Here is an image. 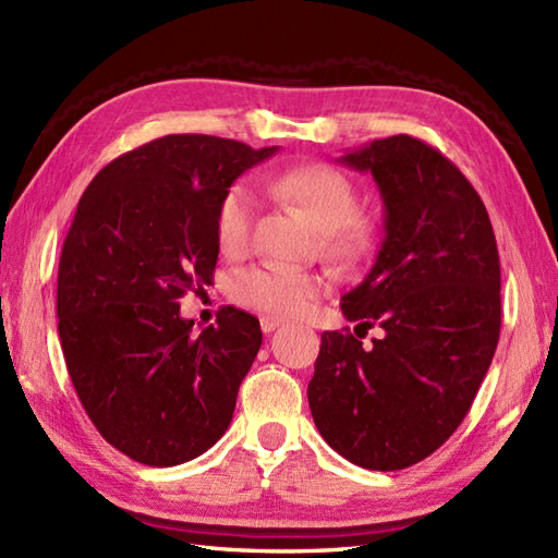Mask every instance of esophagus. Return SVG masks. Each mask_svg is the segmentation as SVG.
I'll use <instances>...</instances> for the list:
<instances>
[{
    "label": "esophagus",
    "instance_id": "esophagus-1",
    "mask_svg": "<svg viewBox=\"0 0 558 558\" xmlns=\"http://www.w3.org/2000/svg\"><path fill=\"white\" fill-rule=\"evenodd\" d=\"M280 324L282 322L276 316H260V330H264V333H272V330H276Z\"/></svg>",
    "mask_w": 558,
    "mask_h": 558
}]
</instances>
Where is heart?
<instances>
[{
  "label": "heart",
  "mask_w": 558,
  "mask_h": 558,
  "mask_svg": "<svg viewBox=\"0 0 558 558\" xmlns=\"http://www.w3.org/2000/svg\"><path fill=\"white\" fill-rule=\"evenodd\" d=\"M278 198L300 206L324 232V252L338 264H360L378 240V222L360 213L357 186L330 165L316 162L280 172L268 182ZM258 198L252 184L236 182L222 194L216 210V236L225 254H242L252 240ZM326 280L306 270L282 266H252L236 270L230 282L232 298L252 310L292 316L304 312Z\"/></svg>",
  "instance_id": "1"
}]
</instances>
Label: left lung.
<instances>
[{
    "label": "left lung",
    "instance_id": "left-lung-1",
    "mask_svg": "<svg viewBox=\"0 0 558 558\" xmlns=\"http://www.w3.org/2000/svg\"><path fill=\"white\" fill-rule=\"evenodd\" d=\"M372 172L386 236L340 310L384 328L372 348L326 330L306 388L326 444L366 470H402L448 441L501 330L499 248L480 194L441 150L408 134L345 153Z\"/></svg>",
    "mask_w": 558,
    "mask_h": 558
}]
</instances>
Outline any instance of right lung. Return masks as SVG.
Listing matches in <instances>:
<instances>
[{
  "label": "right lung",
  "mask_w": 558,
  "mask_h": 558,
  "mask_svg": "<svg viewBox=\"0 0 558 558\" xmlns=\"http://www.w3.org/2000/svg\"><path fill=\"white\" fill-rule=\"evenodd\" d=\"M276 150L170 134L105 165L78 201L59 256V340L83 410L136 462L180 465L232 422L258 318L222 306L196 336L180 300L210 286L222 194Z\"/></svg>",
  "instance_id": "add662e5"
}]
</instances>
